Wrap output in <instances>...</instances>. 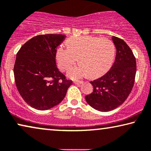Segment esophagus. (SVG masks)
<instances>
[{
	"label": "esophagus",
	"instance_id": "1",
	"mask_svg": "<svg viewBox=\"0 0 151 151\" xmlns=\"http://www.w3.org/2000/svg\"><path fill=\"white\" fill-rule=\"evenodd\" d=\"M74 83H75V85H77V86H78V85L82 84L83 83V81H77L74 82Z\"/></svg>",
	"mask_w": 151,
	"mask_h": 151
}]
</instances>
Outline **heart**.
Returning a JSON list of instances; mask_svg holds the SVG:
<instances>
[{"mask_svg":"<svg viewBox=\"0 0 151 151\" xmlns=\"http://www.w3.org/2000/svg\"><path fill=\"white\" fill-rule=\"evenodd\" d=\"M67 44V47L61 45L57 48L56 60L59 69L65 71L75 64L78 57L80 65L68 71L70 78L77 79L87 75L90 77H97L111 67L116 49L109 39L81 36L70 38Z\"/></svg>","mask_w":151,"mask_h":151,"instance_id":"heart-1","label":"heart"}]
</instances>
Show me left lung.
Returning <instances> with one entry per match:
<instances>
[{"mask_svg": "<svg viewBox=\"0 0 151 151\" xmlns=\"http://www.w3.org/2000/svg\"><path fill=\"white\" fill-rule=\"evenodd\" d=\"M112 40L116 48L115 61L105 75L90 81L94 90L85 97L91 107L100 111H111L126 101L136 74V61L129 46L115 36Z\"/></svg>", "mask_w": 151, "mask_h": 151, "instance_id": "1", "label": "left lung"}]
</instances>
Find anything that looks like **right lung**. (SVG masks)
Returning <instances> with one entry per match:
<instances>
[{
  "label": "right lung",
  "mask_w": 151,
  "mask_h": 151,
  "mask_svg": "<svg viewBox=\"0 0 151 151\" xmlns=\"http://www.w3.org/2000/svg\"><path fill=\"white\" fill-rule=\"evenodd\" d=\"M65 37L61 34L35 36L16 54V88L24 101L36 109H49L58 105L73 83L59 71L55 61L57 47Z\"/></svg>",
  "instance_id": "add662e5"
}]
</instances>
